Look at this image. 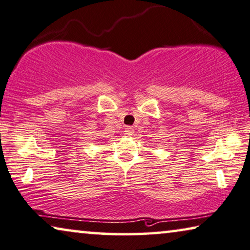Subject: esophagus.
I'll use <instances>...</instances> for the list:
<instances>
[{
	"instance_id": "34e87169",
	"label": "esophagus",
	"mask_w": 250,
	"mask_h": 250,
	"mask_svg": "<svg viewBox=\"0 0 250 250\" xmlns=\"http://www.w3.org/2000/svg\"><path fill=\"white\" fill-rule=\"evenodd\" d=\"M133 129L132 126H125V135H128V136H131V135H133Z\"/></svg>"
}]
</instances>
